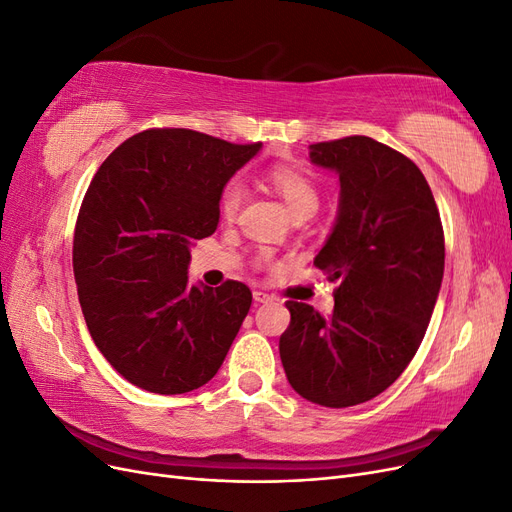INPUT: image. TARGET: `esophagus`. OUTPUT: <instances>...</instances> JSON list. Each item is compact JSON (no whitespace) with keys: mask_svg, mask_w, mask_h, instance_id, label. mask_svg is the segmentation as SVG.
Listing matches in <instances>:
<instances>
[{"mask_svg":"<svg viewBox=\"0 0 512 512\" xmlns=\"http://www.w3.org/2000/svg\"><path fill=\"white\" fill-rule=\"evenodd\" d=\"M254 301L256 303H267V301H271V297L267 292H262V290H254Z\"/></svg>","mask_w":512,"mask_h":512,"instance_id":"obj_1","label":"esophagus"}]
</instances>
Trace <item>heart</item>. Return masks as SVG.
<instances>
[{
  "instance_id": "obj_1",
  "label": "heart",
  "mask_w": 512,
  "mask_h": 512,
  "mask_svg": "<svg viewBox=\"0 0 512 512\" xmlns=\"http://www.w3.org/2000/svg\"><path fill=\"white\" fill-rule=\"evenodd\" d=\"M269 183L275 188V192L282 196L288 211L294 215L299 213H316L320 205V194L316 183L309 179L303 170L292 166H273L269 170ZM243 200V185L241 181L232 179L226 183L220 196V213L226 220H232L237 215Z\"/></svg>"
}]
</instances>
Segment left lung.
Here are the masks:
<instances>
[{
	"mask_svg": "<svg viewBox=\"0 0 512 512\" xmlns=\"http://www.w3.org/2000/svg\"><path fill=\"white\" fill-rule=\"evenodd\" d=\"M309 162L339 177L331 235L314 265L337 282L322 318L288 301L280 356L290 386L324 408L374 399L421 346L444 275V232L418 166L369 136L309 145Z\"/></svg>",
	"mask_w": 512,
	"mask_h": 512,
	"instance_id": "1",
	"label": "left lung"
}]
</instances>
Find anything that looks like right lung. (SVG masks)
Returning a JSON list of instances; mask_svg holds the SVG:
<instances>
[{
    "instance_id": "1",
    "label": "right lung",
    "mask_w": 512,
    "mask_h": 512,
    "mask_svg": "<svg viewBox=\"0 0 512 512\" xmlns=\"http://www.w3.org/2000/svg\"><path fill=\"white\" fill-rule=\"evenodd\" d=\"M185 128L138 132L98 168L72 265L98 350L138 389L179 395L222 367L252 292L190 284V247L213 235L230 177L260 151Z\"/></svg>"
}]
</instances>
